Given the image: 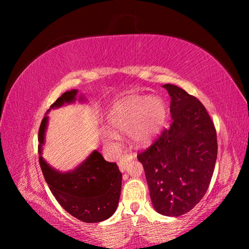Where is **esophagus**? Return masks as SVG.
Here are the masks:
<instances>
[{"label": "esophagus", "instance_id": "1", "mask_svg": "<svg viewBox=\"0 0 249 249\" xmlns=\"http://www.w3.org/2000/svg\"><path fill=\"white\" fill-rule=\"evenodd\" d=\"M134 158H135L134 154H124V155H122V157L120 158V160H119L120 171L121 172H124L126 170V168H127L128 162L133 160Z\"/></svg>", "mask_w": 249, "mask_h": 249}]
</instances>
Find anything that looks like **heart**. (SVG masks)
I'll return each mask as SVG.
<instances>
[{
  "label": "heart",
  "instance_id": "obj_1",
  "mask_svg": "<svg viewBox=\"0 0 249 249\" xmlns=\"http://www.w3.org/2000/svg\"><path fill=\"white\" fill-rule=\"evenodd\" d=\"M167 120V106L158 96H130L116 103L109 111L107 121L111 127L127 130L131 143L144 146L160 133ZM105 138L110 141L119 139L112 129L105 131Z\"/></svg>",
  "mask_w": 249,
  "mask_h": 249
}]
</instances>
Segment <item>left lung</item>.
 I'll list each match as a JSON object with an SVG mask.
<instances>
[{"mask_svg":"<svg viewBox=\"0 0 249 249\" xmlns=\"http://www.w3.org/2000/svg\"><path fill=\"white\" fill-rule=\"evenodd\" d=\"M172 123L138 154L157 213L178 217L203 198L217 158V138L208 111L183 89L163 84Z\"/></svg>","mask_w":249,"mask_h":249,"instance_id":"left-lung-1","label":"left lung"}]
</instances>
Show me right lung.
<instances>
[{"label":"right lung","mask_w":249,"mask_h":249,"mask_svg":"<svg viewBox=\"0 0 249 249\" xmlns=\"http://www.w3.org/2000/svg\"><path fill=\"white\" fill-rule=\"evenodd\" d=\"M78 89H71L55 100L50 109L75 103ZM83 102V96L79 97ZM41 121L38 131L39 165L44 178L57 202L73 217L84 223H100L113 215L119 204L122 173L114 162H108L94 150L80 165L62 172L51 167L43 158V145L48 126V112Z\"/></svg>","instance_id":"add662e5"}]
</instances>
